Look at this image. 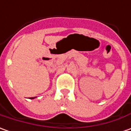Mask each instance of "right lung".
<instances>
[{"label": "right lung", "mask_w": 131, "mask_h": 131, "mask_svg": "<svg viewBox=\"0 0 131 131\" xmlns=\"http://www.w3.org/2000/svg\"><path fill=\"white\" fill-rule=\"evenodd\" d=\"M35 97H31V99H34Z\"/></svg>", "instance_id": "obj_1"}]
</instances>
